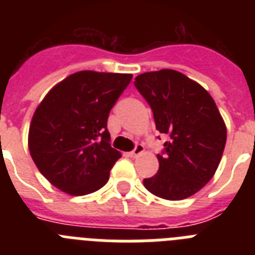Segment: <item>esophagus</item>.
I'll return each instance as SVG.
<instances>
[{
  "mask_svg": "<svg viewBox=\"0 0 255 255\" xmlns=\"http://www.w3.org/2000/svg\"><path fill=\"white\" fill-rule=\"evenodd\" d=\"M143 150H144V147H143V144H136V145H135V148L134 149L131 150V152L129 153V155L130 157H132V158H135V157H136V155H139L140 154V153H143Z\"/></svg>",
  "mask_w": 255,
  "mask_h": 255,
  "instance_id": "esophagus-1",
  "label": "esophagus"
}]
</instances>
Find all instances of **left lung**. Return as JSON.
<instances>
[{
    "instance_id": "8db88e82",
    "label": "left lung",
    "mask_w": 255,
    "mask_h": 255,
    "mask_svg": "<svg viewBox=\"0 0 255 255\" xmlns=\"http://www.w3.org/2000/svg\"><path fill=\"white\" fill-rule=\"evenodd\" d=\"M134 85L152 108L155 129L168 136L157 154L158 172L144 179V186L167 200L194 195L213 177L226 144V125L215 101L176 70L140 74Z\"/></svg>"
}]
</instances>
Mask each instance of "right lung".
<instances>
[{
  "label": "right lung",
  "instance_id": "add662e5",
  "mask_svg": "<svg viewBox=\"0 0 255 255\" xmlns=\"http://www.w3.org/2000/svg\"><path fill=\"white\" fill-rule=\"evenodd\" d=\"M131 74L79 71L52 88L29 128L30 155L40 173L70 195L106 185L120 158L111 147L108 115Z\"/></svg>",
  "mask_w": 255,
  "mask_h": 255
}]
</instances>
